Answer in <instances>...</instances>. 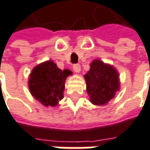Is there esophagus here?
Segmentation results:
<instances>
[{"label":"esophagus","mask_w":150,"mask_h":150,"mask_svg":"<svg viewBox=\"0 0 150 150\" xmlns=\"http://www.w3.org/2000/svg\"><path fill=\"white\" fill-rule=\"evenodd\" d=\"M73 69L75 73H80L81 72V65L80 64H75L73 66Z\"/></svg>","instance_id":"1"}]
</instances>
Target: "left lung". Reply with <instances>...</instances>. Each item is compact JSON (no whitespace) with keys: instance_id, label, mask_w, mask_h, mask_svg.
Here are the masks:
<instances>
[{"instance_id":"obj_1","label":"left lung","mask_w":150,"mask_h":150,"mask_svg":"<svg viewBox=\"0 0 150 150\" xmlns=\"http://www.w3.org/2000/svg\"><path fill=\"white\" fill-rule=\"evenodd\" d=\"M90 102L105 105L112 100L120 89L119 74L115 68L100 59H94L84 75Z\"/></svg>"}]
</instances>
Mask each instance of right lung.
<instances>
[{
  "label": "right lung",
  "instance_id": "right-lung-1",
  "mask_svg": "<svg viewBox=\"0 0 150 150\" xmlns=\"http://www.w3.org/2000/svg\"><path fill=\"white\" fill-rule=\"evenodd\" d=\"M71 75V70H62L53 61L44 62L34 67L29 75V91L43 105L56 106L63 98L65 81Z\"/></svg>",
  "mask_w": 150,
  "mask_h": 150
}]
</instances>
